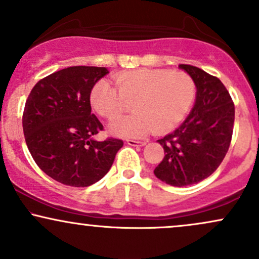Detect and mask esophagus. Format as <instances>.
Here are the masks:
<instances>
[{
  "label": "esophagus",
  "instance_id": "esophagus-1",
  "mask_svg": "<svg viewBox=\"0 0 259 259\" xmlns=\"http://www.w3.org/2000/svg\"><path fill=\"white\" fill-rule=\"evenodd\" d=\"M126 144L130 145V146H145L146 145V141H136V140H126Z\"/></svg>",
  "mask_w": 259,
  "mask_h": 259
}]
</instances>
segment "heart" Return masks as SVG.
Masks as SVG:
<instances>
[{"instance_id":"obj_1","label":"heart","mask_w":259,"mask_h":259,"mask_svg":"<svg viewBox=\"0 0 259 259\" xmlns=\"http://www.w3.org/2000/svg\"><path fill=\"white\" fill-rule=\"evenodd\" d=\"M117 88L99 80L90 91L92 108L107 119H114L132 105L133 113L109 125L120 138H141L151 130L164 133L177 126L196 97L194 79L185 72L167 69L127 70L115 76Z\"/></svg>"}]
</instances>
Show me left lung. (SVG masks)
Wrapping results in <instances>:
<instances>
[{"label": "left lung", "instance_id": "1", "mask_svg": "<svg viewBox=\"0 0 259 259\" xmlns=\"http://www.w3.org/2000/svg\"><path fill=\"white\" fill-rule=\"evenodd\" d=\"M179 68L194 79L195 105L179 127L157 140L164 158L153 173L163 183L181 187L200 183L221 165L233 136L235 107L218 78L194 65Z\"/></svg>", "mask_w": 259, "mask_h": 259}]
</instances>
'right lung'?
Returning a JSON list of instances; mask_svg holds the SVG:
<instances>
[{
    "label": "right lung",
    "instance_id": "obj_1",
    "mask_svg": "<svg viewBox=\"0 0 259 259\" xmlns=\"http://www.w3.org/2000/svg\"><path fill=\"white\" fill-rule=\"evenodd\" d=\"M105 67H69L41 79L23 113L26 146L38 168L64 185L85 187L111 169L123 141L94 140L103 130L91 113L90 91Z\"/></svg>",
    "mask_w": 259,
    "mask_h": 259
}]
</instances>
